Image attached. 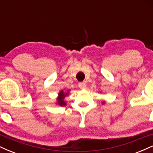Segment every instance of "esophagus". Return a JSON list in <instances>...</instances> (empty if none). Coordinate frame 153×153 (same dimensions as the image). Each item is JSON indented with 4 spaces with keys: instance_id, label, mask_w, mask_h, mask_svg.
<instances>
[{
    "instance_id": "obj_1",
    "label": "esophagus",
    "mask_w": 153,
    "mask_h": 153,
    "mask_svg": "<svg viewBox=\"0 0 153 153\" xmlns=\"http://www.w3.org/2000/svg\"><path fill=\"white\" fill-rule=\"evenodd\" d=\"M79 88L81 89H83V88H85V87H86V84H85V82H81L79 83Z\"/></svg>"
}]
</instances>
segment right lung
<instances>
[{"label": "right lung", "mask_w": 153, "mask_h": 153, "mask_svg": "<svg viewBox=\"0 0 153 153\" xmlns=\"http://www.w3.org/2000/svg\"><path fill=\"white\" fill-rule=\"evenodd\" d=\"M67 95H68V93L65 94V93L63 92V91H61L60 92H59V97L58 99H57V103H58L59 105H60V106H65L66 103L64 101V99Z\"/></svg>", "instance_id": "right-lung-1"}]
</instances>
